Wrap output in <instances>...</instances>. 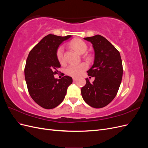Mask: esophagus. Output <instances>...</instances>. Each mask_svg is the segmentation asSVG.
<instances>
[{"label": "esophagus", "instance_id": "esophagus-1", "mask_svg": "<svg viewBox=\"0 0 148 148\" xmlns=\"http://www.w3.org/2000/svg\"><path fill=\"white\" fill-rule=\"evenodd\" d=\"M77 80V78H73V82H76Z\"/></svg>", "mask_w": 148, "mask_h": 148}]
</instances>
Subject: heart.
<instances>
[{"instance_id": "obj_1", "label": "heart", "mask_w": 148, "mask_h": 148, "mask_svg": "<svg viewBox=\"0 0 148 148\" xmlns=\"http://www.w3.org/2000/svg\"><path fill=\"white\" fill-rule=\"evenodd\" d=\"M70 46L72 47L78 53L82 54L87 50V45L81 39H74L70 43ZM64 47L63 46H60L56 51L57 59L60 64L65 63L64 57ZM88 68V65L85 63H82L79 64H71L68 66L65 69V73L70 77H78L81 75L84 70Z\"/></svg>"}]
</instances>
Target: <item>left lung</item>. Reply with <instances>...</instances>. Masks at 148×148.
Wrapping results in <instances>:
<instances>
[{"mask_svg":"<svg viewBox=\"0 0 148 148\" xmlns=\"http://www.w3.org/2000/svg\"><path fill=\"white\" fill-rule=\"evenodd\" d=\"M84 39L91 42L95 49V62L87 73L95 79L91 83L86 79V83L81 89L82 95L89 106L102 108L117 95L123 75L122 59L117 49L102 36Z\"/></svg>","mask_w":148,"mask_h":148,"instance_id":"obj_1","label":"left lung"}]
</instances>
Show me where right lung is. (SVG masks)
I'll list each match as a JSON object with an SVG mask.
<instances>
[{"label":"right lung","instance_id":"1","mask_svg":"<svg viewBox=\"0 0 148 148\" xmlns=\"http://www.w3.org/2000/svg\"><path fill=\"white\" fill-rule=\"evenodd\" d=\"M48 34L43 38L29 52L25 67V77L31 98L39 106L51 109L64 101L67 88L73 82L71 77L64 76L60 79L54 78L59 72L60 62L56 51L60 44L69 39Z\"/></svg>","mask_w":148,"mask_h":148}]
</instances>
